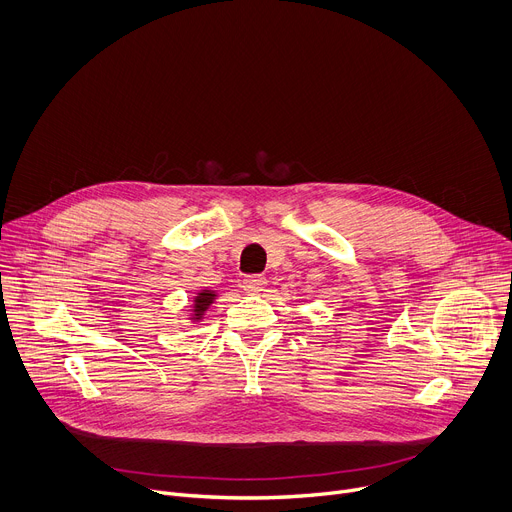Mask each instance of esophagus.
<instances>
[{
  "mask_svg": "<svg viewBox=\"0 0 512 512\" xmlns=\"http://www.w3.org/2000/svg\"><path fill=\"white\" fill-rule=\"evenodd\" d=\"M265 283H267V281H265V277H261V275H249V277H245V279H243L245 294H249V296L259 294V291H263Z\"/></svg>",
  "mask_w": 512,
  "mask_h": 512,
  "instance_id": "esophagus-1",
  "label": "esophagus"
}]
</instances>
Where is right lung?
I'll use <instances>...</instances> for the list:
<instances>
[{"label":"right lung","mask_w":512,"mask_h":512,"mask_svg":"<svg viewBox=\"0 0 512 512\" xmlns=\"http://www.w3.org/2000/svg\"><path fill=\"white\" fill-rule=\"evenodd\" d=\"M218 298V294L214 289H200V291H196V296L192 298V306H190V316H188V320L192 322V324H198V322H202V318H204V314L208 312V308L214 304V300Z\"/></svg>","instance_id":"add662e5"}]
</instances>
